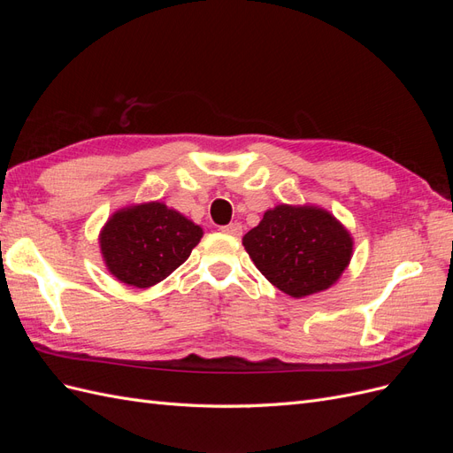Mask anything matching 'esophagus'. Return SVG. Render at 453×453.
Segmentation results:
<instances>
[{
  "label": "esophagus",
  "mask_w": 453,
  "mask_h": 453,
  "mask_svg": "<svg viewBox=\"0 0 453 453\" xmlns=\"http://www.w3.org/2000/svg\"><path fill=\"white\" fill-rule=\"evenodd\" d=\"M225 234H230V236H240L242 234V225L240 223H230L226 226L221 228Z\"/></svg>",
  "instance_id": "34e87169"
}]
</instances>
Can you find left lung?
Here are the masks:
<instances>
[{"mask_svg": "<svg viewBox=\"0 0 453 453\" xmlns=\"http://www.w3.org/2000/svg\"><path fill=\"white\" fill-rule=\"evenodd\" d=\"M243 248L272 285L303 298L328 289L342 276L353 242L328 211L281 203L243 236Z\"/></svg>", "mask_w": 453, "mask_h": 453, "instance_id": "1", "label": "left lung"}]
</instances>
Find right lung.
<instances>
[{"instance_id": "1", "label": "right lung", "mask_w": 453, "mask_h": 453, "mask_svg": "<svg viewBox=\"0 0 453 453\" xmlns=\"http://www.w3.org/2000/svg\"><path fill=\"white\" fill-rule=\"evenodd\" d=\"M202 228L160 202L117 211L100 234L105 265L113 276L140 287L168 278L188 258Z\"/></svg>"}]
</instances>
